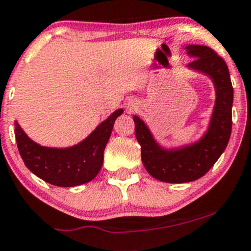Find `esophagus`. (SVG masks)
Instances as JSON below:
<instances>
[{"label":"esophagus","instance_id":"1","mask_svg":"<svg viewBox=\"0 0 251 251\" xmlns=\"http://www.w3.org/2000/svg\"><path fill=\"white\" fill-rule=\"evenodd\" d=\"M126 107H128L129 111H131V110H133L135 106H134V104H128V106H126Z\"/></svg>","mask_w":251,"mask_h":251}]
</instances>
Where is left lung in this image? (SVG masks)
<instances>
[{"instance_id":"8db88e82","label":"left lung","mask_w":251,"mask_h":251,"mask_svg":"<svg viewBox=\"0 0 251 251\" xmlns=\"http://www.w3.org/2000/svg\"><path fill=\"white\" fill-rule=\"evenodd\" d=\"M185 50L195 58L188 68L211 77L215 88V103L206 133L193 144L166 150L155 141L141 118L133 117L145 168L151 176L166 183L191 182L206 175L225 151L232 128L233 88L225 61L204 45H187Z\"/></svg>"}]
</instances>
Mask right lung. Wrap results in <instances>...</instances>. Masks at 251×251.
Listing matches in <instances>:
<instances>
[{"label": "right lung", "mask_w": 251, "mask_h": 251, "mask_svg": "<svg viewBox=\"0 0 251 251\" xmlns=\"http://www.w3.org/2000/svg\"><path fill=\"white\" fill-rule=\"evenodd\" d=\"M123 109L116 110L85 140L72 147L40 146L26 135L15 121V139L19 152L29 171L57 187H76L92 180L100 171L104 150L111 135L116 118Z\"/></svg>", "instance_id": "add662e5"}]
</instances>
